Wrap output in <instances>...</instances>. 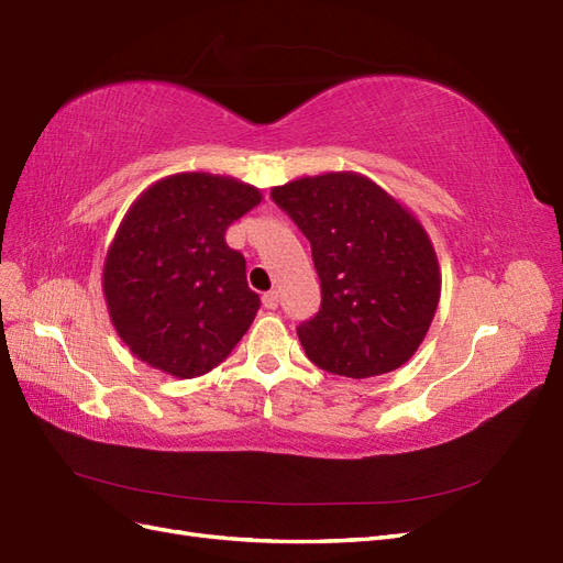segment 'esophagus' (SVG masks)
Instances as JSON below:
<instances>
[{
    "mask_svg": "<svg viewBox=\"0 0 563 563\" xmlns=\"http://www.w3.org/2000/svg\"><path fill=\"white\" fill-rule=\"evenodd\" d=\"M263 305L267 310H277V305H279V294L277 291H267L265 296H263Z\"/></svg>",
    "mask_w": 563,
    "mask_h": 563,
    "instance_id": "1",
    "label": "esophagus"
}]
</instances>
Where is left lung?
<instances>
[{"label":"left lung","instance_id":"obj_1","mask_svg":"<svg viewBox=\"0 0 563 563\" xmlns=\"http://www.w3.org/2000/svg\"><path fill=\"white\" fill-rule=\"evenodd\" d=\"M272 199L310 240L321 282L319 312L298 327L308 360L345 378L383 376L411 360L441 296L420 220L354 172L277 185Z\"/></svg>","mask_w":563,"mask_h":563}]
</instances>
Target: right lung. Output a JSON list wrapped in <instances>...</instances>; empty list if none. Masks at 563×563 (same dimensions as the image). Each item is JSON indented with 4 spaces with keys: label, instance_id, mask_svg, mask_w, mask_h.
Here are the masks:
<instances>
[{
    "label": "right lung",
    "instance_id": "add662e5",
    "mask_svg": "<svg viewBox=\"0 0 563 563\" xmlns=\"http://www.w3.org/2000/svg\"><path fill=\"white\" fill-rule=\"evenodd\" d=\"M263 201L230 176L174 174L131 203L103 263L117 335L147 366L197 378L240 343L261 308L225 230Z\"/></svg>",
    "mask_w": 563,
    "mask_h": 563
}]
</instances>
